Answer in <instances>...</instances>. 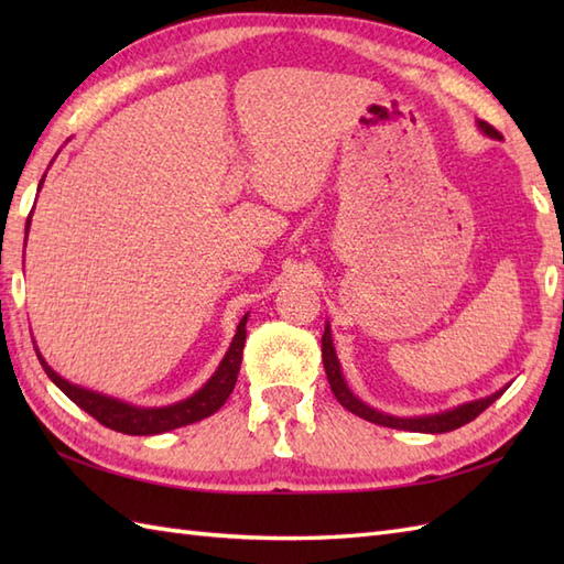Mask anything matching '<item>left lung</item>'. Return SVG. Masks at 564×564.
<instances>
[{
	"label": "left lung",
	"mask_w": 564,
	"mask_h": 564,
	"mask_svg": "<svg viewBox=\"0 0 564 564\" xmlns=\"http://www.w3.org/2000/svg\"><path fill=\"white\" fill-rule=\"evenodd\" d=\"M477 128H480L487 138L501 140L499 130H495L489 123L477 121ZM322 361H325L329 388H332L334 398L339 400L341 406H346V410L354 412L356 416L366 419V422H373V424H380V426H390V429H402V431H416V434H446V431L460 429L467 422H473L477 414H482L487 406L492 404V402H497L501 394L507 392V388H509L507 386V388H501V390L489 394V398L465 402V404L453 406V410H446V412L422 414V416H394V414H386V412H380V410H373V406L366 404L364 400H358L356 394L349 390V386H346L337 351H334L329 322L325 325V334H322Z\"/></svg>",
	"instance_id": "8db88e82"
}]
</instances>
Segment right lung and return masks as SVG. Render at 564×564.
Masks as SVG:
<instances>
[{
	"label": "right lung",
	"mask_w": 564,
	"mask_h": 564,
	"mask_svg": "<svg viewBox=\"0 0 564 564\" xmlns=\"http://www.w3.org/2000/svg\"><path fill=\"white\" fill-rule=\"evenodd\" d=\"M43 182H45V174L41 178L39 191H41ZM29 227H31V215L26 220V235H29ZM247 319H249V313L239 319L237 332L230 341V349L225 351L220 366L215 368V373L208 378L206 386L196 390L191 398H186L182 402H174V404H166V406H138V404H128L123 400L109 398V394L79 388V386H75V382L65 380L63 376L55 373L51 366H47L41 351L35 349V341H33V349H35V354H39V361L47 373V378H51L72 402L97 419L99 424L109 426L113 431H121V434H128V436H152V434H164V431L200 422V419H206V416L218 412L225 404V400L230 398V392L235 390V382H237L239 366H242Z\"/></svg>",
	"instance_id": "add662e5"
}]
</instances>
